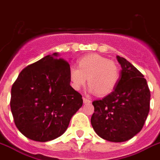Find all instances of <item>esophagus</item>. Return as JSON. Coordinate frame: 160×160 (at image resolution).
<instances>
[{
	"mask_svg": "<svg viewBox=\"0 0 160 160\" xmlns=\"http://www.w3.org/2000/svg\"><path fill=\"white\" fill-rule=\"evenodd\" d=\"M83 101H84V103H85V104H86V103L91 102V100H90V99H87V98H85V97H83Z\"/></svg>",
	"mask_w": 160,
	"mask_h": 160,
	"instance_id": "1",
	"label": "esophagus"
}]
</instances>
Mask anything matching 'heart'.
Returning a JSON list of instances; mask_svg holds the SVG:
<instances>
[{
  "mask_svg": "<svg viewBox=\"0 0 160 160\" xmlns=\"http://www.w3.org/2000/svg\"><path fill=\"white\" fill-rule=\"evenodd\" d=\"M119 70L114 62L97 54H90L79 60V67L71 65L69 69V79L71 87L80 90L89 78V91L100 95L111 94L118 85Z\"/></svg>",
  "mask_w": 160,
  "mask_h": 160,
  "instance_id": "obj_1",
  "label": "heart"
}]
</instances>
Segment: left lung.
<instances>
[{
	"label": "left lung",
	"instance_id": "obj_1",
	"mask_svg": "<svg viewBox=\"0 0 160 160\" xmlns=\"http://www.w3.org/2000/svg\"><path fill=\"white\" fill-rule=\"evenodd\" d=\"M121 66L115 90L93 101L91 124L95 133L110 142H124L144 126L149 111L150 91L144 75L126 59L117 55Z\"/></svg>",
	"mask_w": 160,
	"mask_h": 160
}]
</instances>
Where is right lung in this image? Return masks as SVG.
Here are the masks:
<instances>
[{
    "label": "right lung",
    "instance_id": "1",
    "mask_svg": "<svg viewBox=\"0 0 160 160\" xmlns=\"http://www.w3.org/2000/svg\"><path fill=\"white\" fill-rule=\"evenodd\" d=\"M58 57L55 52L26 66L11 88L16 126L34 141H50L62 135L83 105L82 95L70 85V64Z\"/></svg>",
    "mask_w": 160,
    "mask_h": 160
}]
</instances>
